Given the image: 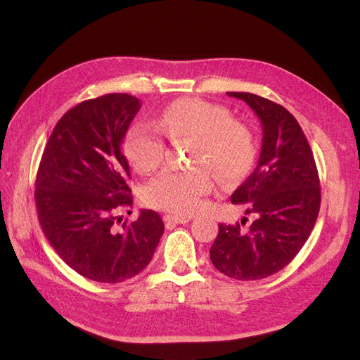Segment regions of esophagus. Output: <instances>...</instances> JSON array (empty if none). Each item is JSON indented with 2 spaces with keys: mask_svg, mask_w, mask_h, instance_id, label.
I'll return each instance as SVG.
<instances>
[{
  "mask_svg": "<svg viewBox=\"0 0 360 360\" xmlns=\"http://www.w3.org/2000/svg\"><path fill=\"white\" fill-rule=\"evenodd\" d=\"M167 225H176V224H188L191 221L189 216H177V214H165L163 216Z\"/></svg>",
  "mask_w": 360,
  "mask_h": 360,
  "instance_id": "esophagus-1",
  "label": "esophagus"
}]
</instances>
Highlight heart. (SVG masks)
Listing matches in <instances>:
<instances>
[{
    "instance_id": "b5f03b06",
    "label": "heart",
    "mask_w": 360,
    "mask_h": 360,
    "mask_svg": "<svg viewBox=\"0 0 360 360\" xmlns=\"http://www.w3.org/2000/svg\"><path fill=\"white\" fill-rule=\"evenodd\" d=\"M155 126L172 143L193 141L192 163L200 165L193 169H165L151 180L144 189V200L156 209L191 214L213 189L210 169L222 184H233L242 180L254 163L257 148L252 130L231 118L230 110L222 105L180 99L163 110ZM157 131L135 126L126 136V158L139 172L155 171L165 159V141Z\"/></svg>"
}]
</instances>
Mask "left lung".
I'll list each match as a JSON object with an SVG mask.
<instances>
[{"mask_svg": "<svg viewBox=\"0 0 360 360\" xmlns=\"http://www.w3.org/2000/svg\"><path fill=\"white\" fill-rule=\"evenodd\" d=\"M258 115L263 143L254 172L231 195L255 221L219 224L210 259L221 274L255 281L278 274L308 240L320 212L317 165L297 120L284 106L252 93L228 91Z\"/></svg>", "mask_w": 360, "mask_h": 360, "instance_id": "left-lung-1", "label": "left lung"}]
</instances>
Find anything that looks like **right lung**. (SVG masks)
<instances>
[{
  "label": "right lung",
  "instance_id": "1",
  "mask_svg": "<svg viewBox=\"0 0 360 360\" xmlns=\"http://www.w3.org/2000/svg\"><path fill=\"white\" fill-rule=\"evenodd\" d=\"M141 102L124 93L84 101L52 130L36 177L43 233L70 269L86 279L117 284L143 271L163 234L162 217L141 210L122 224L134 204L123 139Z\"/></svg>",
  "mask_w": 360,
  "mask_h": 360
}]
</instances>
